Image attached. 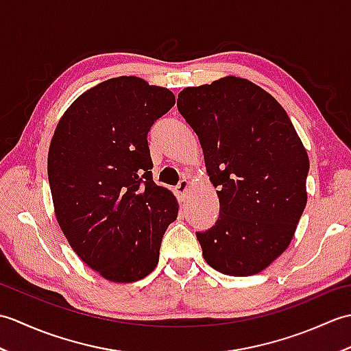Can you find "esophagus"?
<instances>
[{"instance_id": "34e87169", "label": "esophagus", "mask_w": 351, "mask_h": 351, "mask_svg": "<svg viewBox=\"0 0 351 351\" xmlns=\"http://www.w3.org/2000/svg\"><path fill=\"white\" fill-rule=\"evenodd\" d=\"M189 190H190V184H189V181H187V180H182V181H180V184H178V187H176V195L180 196L181 199H184L185 196H187Z\"/></svg>"}]
</instances>
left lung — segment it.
<instances>
[{
  "mask_svg": "<svg viewBox=\"0 0 351 351\" xmlns=\"http://www.w3.org/2000/svg\"><path fill=\"white\" fill-rule=\"evenodd\" d=\"M178 110L197 134L220 215L196 232L214 270L252 276L287 250L306 206L309 158L287 111L252 81L187 87Z\"/></svg>",
  "mask_w": 351,
  "mask_h": 351,
  "instance_id": "8db88e82",
  "label": "left lung"
}]
</instances>
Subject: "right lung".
<instances>
[{
	"instance_id": "right-lung-1",
	"label": "right lung",
	"mask_w": 351,
	"mask_h": 351,
	"mask_svg": "<svg viewBox=\"0 0 351 351\" xmlns=\"http://www.w3.org/2000/svg\"><path fill=\"white\" fill-rule=\"evenodd\" d=\"M175 106L169 88L117 77L64 111L48 152L56 217L73 252L111 282L146 278L158 264L178 200L152 180L147 132Z\"/></svg>"
}]
</instances>
